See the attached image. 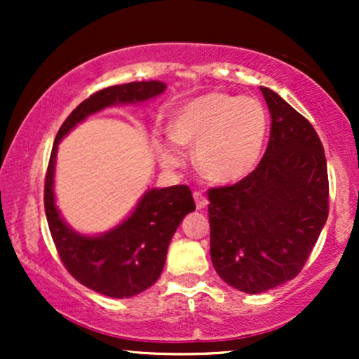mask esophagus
Segmentation results:
<instances>
[{
    "label": "esophagus",
    "mask_w": 359,
    "mask_h": 359,
    "mask_svg": "<svg viewBox=\"0 0 359 359\" xmlns=\"http://www.w3.org/2000/svg\"><path fill=\"white\" fill-rule=\"evenodd\" d=\"M194 201H196L197 209H205V205H208V199L201 192H194Z\"/></svg>",
    "instance_id": "obj_1"
}]
</instances>
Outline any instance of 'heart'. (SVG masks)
<instances>
[{
  "label": "heart",
  "instance_id": "1",
  "mask_svg": "<svg viewBox=\"0 0 359 359\" xmlns=\"http://www.w3.org/2000/svg\"><path fill=\"white\" fill-rule=\"evenodd\" d=\"M269 128V111L257 97L205 93L175 111L170 135L158 143L160 162L167 168L182 167V147L194 148V163L205 179L238 182L262 160Z\"/></svg>",
  "mask_w": 359,
  "mask_h": 359
}]
</instances>
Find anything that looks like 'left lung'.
<instances>
[{
    "instance_id": "8db88e82",
    "label": "left lung",
    "mask_w": 359,
    "mask_h": 359,
    "mask_svg": "<svg viewBox=\"0 0 359 359\" xmlns=\"http://www.w3.org/2000/svg\"><path fill=\"white\" fill-rule=\"evenodd\" d=\"M270 140L246 179L209 191L211 259L217 275L245 294L297 277L327 221V163L302 114L269 88Z\"/></svg>"
}]
</instances>
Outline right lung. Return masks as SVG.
Masks as SVG:
<instances>
[{
  "mask_svg": "<svg viewBox=\"0 0 359 359\" xmlns=\"http://www.w3.org/2000/svg\"><path fill=\"white\" fill-rule=\"evenodd\" d=\"M165 89V82L147 81L97 90L69 114L53 142L43 197L53 243L69 273L84 287L106 297L130 299L158 280L172 236L184 217L196 211L192 192L187 185L148 189L133 211L108 231L81 233L67 224L57 205V150L62 138L93 114L113 106L143 104L158 97Z\"/></svg>",
  "mask_w": 359,
  "mask_h": 359,
  "instance_id": "right-lung-1",
  "label": "right lung"
}]
</instances>
